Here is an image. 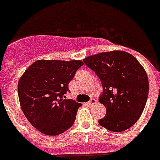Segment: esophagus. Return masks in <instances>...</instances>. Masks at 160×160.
Wrapping results in <instances>:
<instances>
[{"mask_svg":"<svg viewBox=\"0 0 160 160\" xmlns=\"http://www.w3.org/2000/svg\"><path fill=\"white\" fill-rule=\"evenodd\" d=\"M95 102H96V100L94 99V98H91V99H90V101L87 102V105H88V106H93Z\"/></svg>","mask_w":160,"mask_h":160,"instance_id":"obj_1","label":"esophagus"}]
</instances>
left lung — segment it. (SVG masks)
<instances>
[{
	"label": "left lung",
	"instance_id": "obj_1",
	"mask_svg": "<svg viewBox=\"0 0 160 160\" xmlns=\"http://www.w3.org/2000/svg\"><path fill=\"white\" fill-rule=\"evenodd\" d=\"M98 77L102 87L99 102L107 108L98 123L114 132L131 128L141 116L149 91L147 73L133 55L111 51L83 60Z\"/></svg>",
	"mask_w": 160,
	"mask_h": 160
}]
</instances>
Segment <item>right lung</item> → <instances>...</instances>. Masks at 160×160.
<instances>
[{
  "label": "right lung",
  "mask_w": 160,
  "mask_h": 160,
  "mask_svg": "<svg viewBox=\"0 0 160 160\" xmlns=\"http://www.w3.org/2000/svg\"><path fill=\"white\" fill-rule=\"evenodd\" d=\"M82 65V61L38 60L21 77L18 87L21 107L40 132L58 135L73 126L82 104L64 98Z\"/></svg>",
  "instance_id": "add662e5"
}]
</instances>
